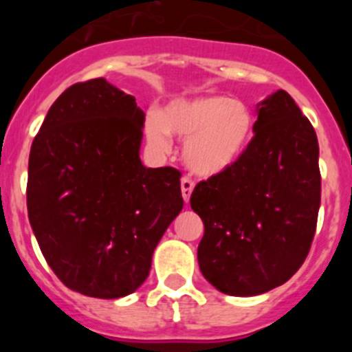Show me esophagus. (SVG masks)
I'll use <instances>...</instances> for the list:
<instances>
[{
    "label": "esophagus",
    "mask_w": 352,
    "mask_h": 352,
    "mask_svg": "<svg viewBox=\"0 0 352 352\" xmlns=\"http://www.w3.org/2000/svg\"><path fill=\"white\" fill-rule=\"evenodd\" d=\"M180 189H182L184 201L189 202L190 194H192L194 190V180L189 179V177H182V180H180Z\"/></svg>",
    "instance_id": "1"
}]
</instances>
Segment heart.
<instances>
[{
	"mask_svg": "<svg viewBox=\"0 0 352 352\" xmlns=\"http://www.w3.org/2000/svg\"><path fill=\"white\" fill-rule=\"evenodd\" d=\"M255 133V117L242 100L225 95L180 98L146 122V136L160 151L170 148V134L186 138L184 160L194 173L214 177L242 160Z\"/></svg>",
	"mask_w": 352,
	"mask_h": 352,
	"instance_id": "heart-1",
	"label": "heart"
}]
</instances>
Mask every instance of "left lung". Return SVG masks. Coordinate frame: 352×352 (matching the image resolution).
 Masks as SVG:
<instances>
[{
    "instance_id": "8db88e82",
    "label": "left lung",
    "mask_w": 352,
    "mask_h": 352,
    "mask_svg": "<svg viewBox=\"0 0 352 352\" xmlns=\"http://www.w3.org/2000/svg\"><path fill=\"white\" fill-rule=\"evenodd\" d=\"M318 141L285 90L258 104L239 163L196 186L190 208L204 223L202 276L232 296L285 285L310 252L320 208Z\"/></svg>"
}]
</instances>
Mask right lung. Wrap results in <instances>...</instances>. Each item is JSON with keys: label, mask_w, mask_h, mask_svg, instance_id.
<instances>
[{"label": "right lung", "mask_w": 352, "mask_h": 352, "mask_svg": "<svg viewBox=\"0 0 352 352\" xmlns=\"http://www.w3.org/2000/svg\"><path fill=\"white\" fill-rule=\"evenodd\" d=\"M144 112L104 78L71 85L32 143L27 209L49 267L85 296L134 293L184 208L180 172L140 160Z\"/></svg>", "instance_id": "obj_1"}]
</instances>
